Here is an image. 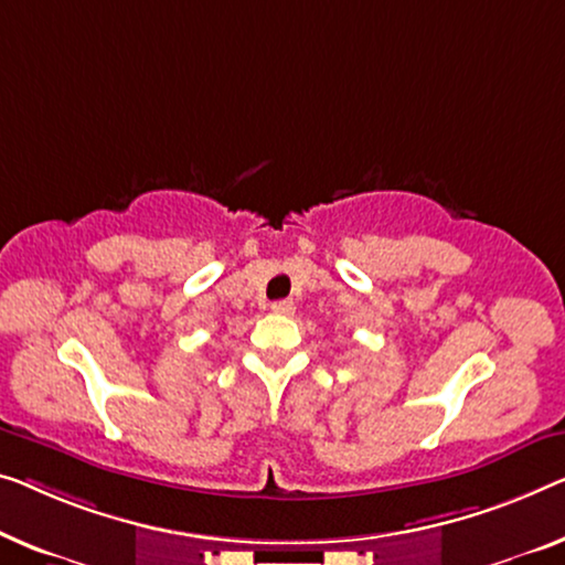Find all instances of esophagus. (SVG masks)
I'll return each instance as SVG.
<instances>
[{"mask_svg": "<svg viewBox=\"0 0 565 565\" xmlns=\"http://www.w3.org/2000/svg\"><path fill=\"white\" fill-rule=\"evenodd\" d=\"M271 311H274V315H284V317H289V315H294V301H289V299L274 301V305H271Z\"/></svg>", "mask_w": 565, "mask_h": 565, "instance_id": "34e87169", "label": "esophagus"}]
</instances>
